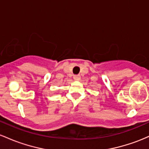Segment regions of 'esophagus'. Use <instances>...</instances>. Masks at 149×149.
<instances>
[{"instance_id":"obj_1","label":"esophagus","mask_w":149,"mask_h":149,"mask_svg":"<svg viewBox=\"0 0 149 149\" xmlns=\"http://www.w3.org/2000/svg\"><path fill=\"white\" fill-rule=\"evenodd\" d=\"M73 78H74V80H79V79H80V75H79V74L74 75V77H73Z\"/></svg>"}]
</instances>
